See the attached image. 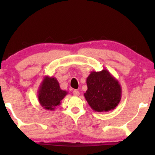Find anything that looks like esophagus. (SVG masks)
Wrapping results in <instances>:
<instances>
[{
    "instance_id": "1",
    "label": "esophagus",
    "mask_w": 155,
    "mask_h": 155,
    "mask_svg": "<svg viewBox=\"0 0 155 155\" xmlns=\"http://www.w3.org/2000/svg\"><path fill=\"white\" fill-rule=\"evenodd\" d=\"M73 95H74V96H76V97L79 96V95H80V92L78 90H73Z\"/></svg>"
}]
</instances>
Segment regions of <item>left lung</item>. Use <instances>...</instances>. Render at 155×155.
Returning a JSON list of instances; mask_svg holds the SVG:
<instances>
[{"label": "left lung", "mask_w": 155, "mask_h": 155, "mask_svg": "<svg viewBox=\"0 0 155 155\" xmlns=\"http://www.w3.org/2000/svg\"><path fill=\"white\" fill-rule=\"evenodd\" d=\"M86 82L87 90L84 96L94 111L107 112L118 105L121 99V87L118 80L107 69L92 71Z\"/></svg>", "instance_id": "1"}]
</instances>
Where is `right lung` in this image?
<instances>
[{"mask_svg": "<svg viewBox=\"0 0 155 155\" xmlns=\"http://www.w3.org/2000/svg\"><path fill=\"white\" fill-rule=\"evenodd\" d=\"M37 97L40 105L46 110L54 111L57 106L68 94L67 91L61 90L56 78L45 76L40 84Z\"/></svg>", "mask_w": 155, "mask_h": 155, "instance_id": "1", "label": "right lung"}]
</instances>
